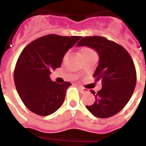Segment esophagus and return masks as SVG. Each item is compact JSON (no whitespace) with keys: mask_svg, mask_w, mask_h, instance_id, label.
<instances>
[{"mask_svg":"<svg viewBox=\"0 0 146 146\" xmlns=\"http://www.w3.org/2000/svg\"><path fill=\"white\" fill-rule=\"evenodd\" d=\"M78 88H79V90H81L82 93H87V92H89L88 89H86L83 87H78Z\"/></svg>","mask_w":146,"mask_h":146,"instance_id":"obj_1","label":"esophagus"}]
</instances>
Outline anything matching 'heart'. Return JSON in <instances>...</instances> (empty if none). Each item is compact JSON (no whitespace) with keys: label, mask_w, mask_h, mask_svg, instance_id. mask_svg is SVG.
<instances>
[{"label":"heart","mask_w":146,"mask_h":146,"mask_svg":"<svg viewBox=\"0 0 146 146\" xmlns=\"http://www.w3.org/2000/svg\"><path fill=\"white\" fill-rule=\"evenodd\" d=\"M81 54H82V57H84V56L90 55H96V53L95 52V50L91 48H90V47L87 46H84L81 48ZM68 54H69V52H66L64 56H63V59H65L68 56Z\"/></svg>","instance_id":"1"}]
</instances>
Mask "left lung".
I'll return each mask as SVG.
<instances>
[{
	"instance_id": "obj_1",
	"label": "left lung",
	"mask_w": 146,
	"mask_h": 146,
	"mask_svg": "<svg viewBox=\"0 0 146 146\" xmlns=\"http://www.w3.org/2000/svg\"><path fill=\"white\" fill-rule=\"evenodd\" d=\"M76 45L90 47L99 55L93 77L101 81L102 88L97 92L91 90L96 101L86 108L100 118L113 116L127 104L136 86V69L131 56L123 47L104 36H84Z\"/></svg>"
}]
</instances>
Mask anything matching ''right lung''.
<instances>
[{
  "instance_id": "right-lung-1",
  "label": "right lung",
  "mask_w": 146,
  "mask_h": 146,
  "mask_svg": "<svg viewBox=\"0 0 146 146\" xmlns=\"http://www.w3.org/2000/svg\"><path fill=\"white\" fill-rule=\"evenodd\" d=\"M79 36L48 35L34 40L23 50L17 61L14 81L25 106L41 116L51 115L64 103L71 83L50 80V71L60 68L66 52L80 40Z\"/></svg>"
}]
</instances>
